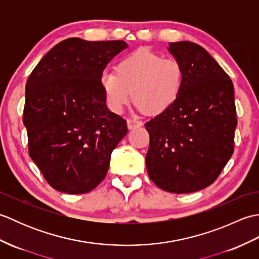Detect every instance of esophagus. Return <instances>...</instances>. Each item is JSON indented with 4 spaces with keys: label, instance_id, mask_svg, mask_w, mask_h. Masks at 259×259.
I'll return each mask as SVG.
<instances>
[{
    "label": "esophagus",
    "instance_id": "esophagus-1",
    "mask_svg": "<svg viewBox=\"0 0 259 259\" xmlns=\"http://www.w3.org/2000/svg\"><path fill=\"white\" fill-rule=\"evenodd\" d=\"M126 124H128V128L131 130V129L139 128V126L142 125V122H141V121H139V120L128 119V120H126Z\"/></svg>",
    "mask_w": 259,
    "mask_h": 259
}]
</instances>
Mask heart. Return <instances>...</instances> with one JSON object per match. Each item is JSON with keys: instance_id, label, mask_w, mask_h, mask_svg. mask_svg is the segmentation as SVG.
<instances>
[{"instance_id": "1", "label": "heart", "mask_w": 259, "mask_h": 259, "mask_svg": "<svg viewBox=\"0 0 259 259\" xmlns=\"http://www.w3.org/2000/svg\"><path fill=\"white\" fill-rule=\"evenodd\" d=\"M185 70L177 59L140 49L120 59L114 71H106L100 87L109 109L121 113L131 100L149 115H158L177 102Z\"/></svg>"}]
</instances>
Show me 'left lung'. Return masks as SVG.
I'll list each match as a JSON object with an SVG mask.
<instances>
[{
  "label": "left lung",
  "mask_w": 259,
  "mask_h": 259,
  "mask_svg": "<svg viewBox=\"0 0 259 259\" xmlns=\"http://www.w3.org/2000/svg\"><path fill=\"white\" fill-rule=\"evenodd\" d=\"M168 51L183 64L184 88L171 108L145 124L150 136L146 166L159 188L189 194L210 186L233 155L234 85L196 43L171 42Z\"/></svg>",
  "instance_id": "left-lung-1"
}]
</instances>
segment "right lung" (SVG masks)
Returning <instances> with one entry per match:
<instances>
[{"instance_id": "1", "label": "right lung", "mask_w": 259, "mask_h": 259, "mask_svg": "<svg viewBox=\"0 0 259 259\" xmlns=\"http://www.w3.org/2000/svg\"><path fill=\"white\" fill-rule=\"evenodd\" d=\"M124 41L70 37L54 46L25 85L23 123L29 153L52 188L87 194L108 172L111 152L128 133L107 108L100 78Z\"/></svg>"}]
</instances>
